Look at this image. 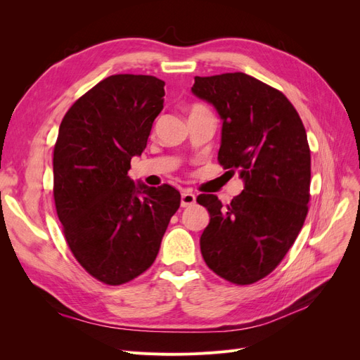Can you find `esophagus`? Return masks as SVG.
<instances>
[{
  "instance_id": "esophagus-1",
  "label": "esophagus",
  "mask_w": 360,
  "mask_h": 360,
  "mask_svg": "<svg viewBox=\"0 0 360 360\" xmlns=\"http://www.w3.org/2000/svg\"><path fill=\"white\" fill-rule=\"evenodd\" d=\"M195 201H197V197H195L192 192L184 191L181 193V207H189V205L195 204Z\"/></svg>"
}]
</instances>
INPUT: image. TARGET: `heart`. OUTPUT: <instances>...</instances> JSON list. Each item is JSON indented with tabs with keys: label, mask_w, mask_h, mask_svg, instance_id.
Masks as SVG:
<instances>
[{
	"label": "heart",
	"mask_w": 360,
	"mask_h": 360,
	"mask_svg": "<svg viewBox=\"0 0 360 360\" xmlns=\"http://www.w3.org/2000/svg\"><path fill=\"white\" fill-rule=\"evenodd\" d=\"M195 108H201V106H195ZM195 108H193V110H195Z\"/></svg>",
	"instance_id": "heart-1"
}]
</instances>
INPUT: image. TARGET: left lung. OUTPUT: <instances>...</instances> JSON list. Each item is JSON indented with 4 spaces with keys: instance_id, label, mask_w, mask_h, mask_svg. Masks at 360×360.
<instances>
[{
    "instance_id": "1",
    "label": "left lung",
    "mask_w": 360,
    "mask_h": 360,
    "mask_svg": "<svg viewBox=\"0 0 360 360\" xmlns=\"http://www.w3.org/2000/svg\"><path fill=\"white\" fill-rule=\"evenodd\" d=\"M192 93L222 120L217 160L243 180V191L228 205L210 193L197 198L210 213L201 254L216 275L252 284L281 263L307 217V130L284 94L242 72L195 76Z\"/></svg>"
}]
</instances>
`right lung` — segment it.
<instances>
[{
    "mask_svg": "<svg viewBox=\"0 0 360 360\" xmlns=\"http://www.w3.org/2000/svg\"><path fill=\"white\" fill-rule=\"evenodd\" d=\"M162 79L112 75L64 115L53 148V200L79 264L108 285L132 281L153 264L180 192L127 176L163 110Z\"/></svg>",
    "mask_w": 360,
    "mask_h": 360,
    "instance_id": "add662e5",
    "label": "right lung"
}]
</instances>
